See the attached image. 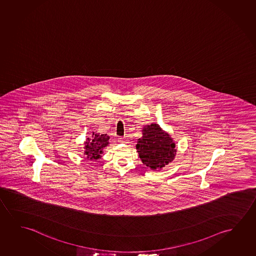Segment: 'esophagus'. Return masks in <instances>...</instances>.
Here are the masks:
<instances>
[{
	"label": "esophagus",
	"instance_id": "obj_1",
	"mask_svg": "<svg viewBox=\"0 0 256 256\" xmlns=\"http://www.w3.org/2000/svg\"><path fill=\"white\" fill-rule=\"evenodd\" d=\"M126 140H126V137H124V138H119V142H122V143H126Z\"/></svg>",
	"mask_w": 256,
	"mask_h": 256
}]
</instances>
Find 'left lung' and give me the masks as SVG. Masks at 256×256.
I'll use <instances>...</instances> for the list:
<instances>
[{"label": "left lung", "instance_id": "left-lung-1", "mask_svg": "<svg viewBox=\"0 0 256 256\" xmlns=\"http://www.w3.org/2000/svg\"><path fill=\"white\" fill-rule=\"evenodd\" d=\"M142 132L136 150L144 166L152 170H160L174 160L177 150L170 134L158 124L145 126Z\"/></svg>", "mask_w": 256, "mask_h": 256}]
</instances>
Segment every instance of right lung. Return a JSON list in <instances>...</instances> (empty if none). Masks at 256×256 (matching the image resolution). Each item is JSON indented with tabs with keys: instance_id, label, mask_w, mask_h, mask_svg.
Here are the masks:
<instances>
[{
	"instance_id": "right-lung-1",
	"label": "right lung",
	"mask_w": 256,
	"mask_h": 256,
	"mask_svg": "<svg viewBox=\"0 0 256 256\" xmlns=\"http://www.w3.org/2000/svg\"><path fill=\"white\" fill-rule=\"evenodd\" d=\"M110 136L108 134H97L92 132L90 137H87L84 145L82 154L87 160L102 158L104 150L110 144Z\"/></svg>"
}]
</instances>
